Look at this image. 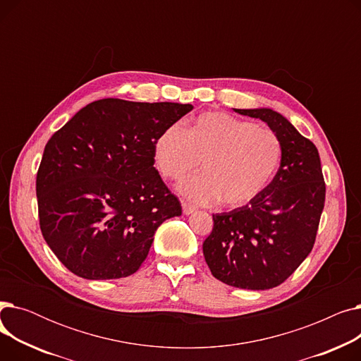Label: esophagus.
<instances>
[{
  "label": "esophagus",
  "mask_w": 361,
  "mask_h": 361,
  "mask_svg": "<svg viewBox=\"0 0 361 361\" xmlns=\"http://www.w3.org/2000/svg\"><path fill=\"white\" fill-rule=\"evenodd\" d=\"M181 206H183V214H184V215H190V214L196 212V207H195L193 204H190V203L183 202Z\"/></svg>",
  "instance_id": "34e87169"
}]
</instances>
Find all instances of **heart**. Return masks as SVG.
Here are the masks:
<instances>
[{
  "mask_svg": "<svg viewBox=\"0 0 361 361\" xmlns=\"http://www.w3.org/2000/svg\"><path fill=\"white\" fill-rule=\"evenodd\" d=\"M161 174L181 180L200 165L204 171L180 185L196 203L221 200L226 207L252 203L274 180L282 159V142L268 127L225 112L199 116L187 131L169 126L155 142Z\"/></svg>",
  "mask_w": 361,
  "mask_h": 361,
  "instance_id": "heart-1",
  "label": "heart"
}]
</instances>
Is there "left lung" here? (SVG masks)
Returning <instances> with one entry per match:
<instances>
[{
	"label": "left lung",
	"mask_w": 361,
	"mask_h": 361,
	"mask_svg": "<svg viewBox=\"0 0 361 361\" xmlns=\"http://www.w3.org/2000/svg\"><path fill=\"white\" fill-rule=\"evenodd\" d=\"M235 111L260 118L276 133L282 142L281 166L252 203L212 216L203 255L212 275L226 286L269 290L312 252L326 185L317 147L287 118L268 108Z\"/></svg>",
	"instance_id": "left-lung-1"
}]
</instances>
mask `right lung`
<instances>
[{
    "label": "right lung",
    "instance_id": "1",
    "mask_svg": "<svg viewBox=\"0 0 361 361\" xmlns=\"http://www.w3.org/2000/svg\"><path fill=\"white\" fill-rule=\"evenodd\" d=\"M190 104L99 99L48 140L36 174L42 235L64 267L86 279L135 274L158 226L181 203L155 169L161 133Z\"/></svg>",
    "mask_w": 361,
    "mask_h": 361
}]
</instances>
